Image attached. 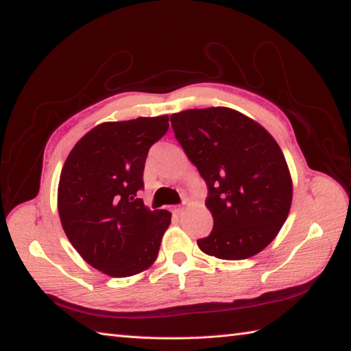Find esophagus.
<instances>
[{
  "mask_svg": "<svg viewBox=\"0 0 351 351\" xmlns=\"http://www.w3.org/2000/svg\"><path fill=\"white\" fill-rule=\"evenodd\" d=\"M171 213H173L175 215H181L184 213V208L182 206H173V208H171Z\"/></svg>",
  "mask_w": 351,
  "mask_h": 351,
  "instance_id": "obj_1",
  "label": "esophagus"
}]
</instances>
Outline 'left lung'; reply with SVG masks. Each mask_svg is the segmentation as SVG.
I'll list each match as a JSON object with an SVG mask.
<instances>
[{"label":"left lung","instance_id":"obj_1","mask_svg":"<svg viewBox=\"0 0 351 351\" xmlns=\"http://www.w3.org/2000/svg\"><path fill=\"white\" fill-rule=\"evenodd\" d=\"M189 160L208 185L211 234L199 249L219 259L255 256L285 223L293 180L278 141L263 125L228 107L185 110L170 116Z\"/></svg>","mask_w":351,"mask_h":351}]
</instances>
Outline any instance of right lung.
I'll use <instances>...</instances> for the list:
<instances>
[{
  "label": "right lung",
  "mask_w": 351,
  "mask_h": 351,
  "mask_svg": "<svg viewBox=\"0 0 351 351\" xmlns=\"http://www.w3.org/2000/svg\"><path fill=\"white\" fill-rule=\"evenodd\" d=\"M167 130V114L104 122L64 161L57 191L64 234L87 264L111 278L145 271L158 256L171 214L151 211L137 191L149 147Z\"/></svg>",
  "instance_id": "obj_1"
}]
</instances>
